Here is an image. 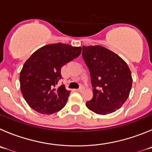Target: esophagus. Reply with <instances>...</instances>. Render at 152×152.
<instances>
[{
  "instance_id": "1",
  "label": "esophagus",
  "mask_w": 152,
  "mask_h": 152,
  "mask_svg": "<svg viewBox=\"0 0 152 152\" xmlns=\"http://www.w3.org/2000/svg\"><path fill=\"white\" fill-rule=\"evenodd\" d=\"M84 90H85V87H84V86H81V87L79 88V89H77L78 91H79V92H83Z\"/></svg>"
}]
</instances>
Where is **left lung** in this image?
<instances>
[{
    "label": "left lung",
    "instance_id": "8db88e82",
    "mask_svg": "<svg viewBox=\"0 0 152 152\" xmlns=\"http://www.w3.org/2000/svg\"><path fill=\"white\" fill-rule=\"evenodd\" d=\"M83 58L90 71L93 87V97L86 102V106L100 115L121 108L128 98L133 82L126 62L100 46H83Z\"/></svg>",
    "mask_w": 152,
    "mask_h": 152
}]
</instances>
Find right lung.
Listing matches in <instances>:
<instances>
[{"mask_svg":"<svg viewBox=\"0 0 152 152\" xmlns=\"http://www.w3.org/2000/svg\"><path fill=\"white\" fill-rule=\"evenodd\" d=\"M82 48L64 43L49 44L34 52L20 73L22 94L31 108L44 115L60 111L70 91L58 86L64 65L76 58Z\"/></svg>","mask_w":152,"mask_h":152,"instance_id":"right-lung-1","label":"right lung"}]
</instances>
